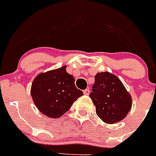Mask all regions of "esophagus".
Returning a JSON list of instances; mask_svg holds the SVG:
<instances>
[{"instance_id":"esophagus-1","label":"esophagus","mask_w":156,"mask_h":156,"mask_svg":"<svg viewBox=\"0 0 156 156\" xmlns=\"http://www.w3.org/2000/svg\"><path fill=\"white\" fill-rule=\"evenodd\" d=\"M83 94H84L85 95H89V94H90V90H89V89H86V90L83 91Z\"/></svg>"}]
</instances>
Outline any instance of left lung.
<instances>
[{
    "label": "left lung",
    "mask_w": 156,
    "mask_h": 156,
    "mask_svg": "<svg viewBox=\"0 0 156 156\" xmlns=\"http://www.w3.org/2000/svg\"><path fill=\"white\" fill-rule=\"evenodd\" d=\"M90 97L96 113L105 123L113 124L125 118L132 106V98L116 76L109 72L95 75Z\"/></svg>",
    "instance_id": "left-lung-1"
}]
</instances>
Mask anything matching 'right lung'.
I'll use <instances>...</instances> for the list:
<instances>
[{
    "mask_svg": "<svg viewBox=\"0 0 156 156\" xmlns=\"http://www.w3.org/2000/svg\"><path fill=\"white\" fill-rule=\"evenodd\" d=\"M66 66L39 74L31 85V94L38 109L46 116L58 118L83 95Z\"/></svg>",
    "mask_w": 156,
    "mask_h": 156,
    "instance_id": "obj_1",
    "label": "right lung"
}]
</instances>
